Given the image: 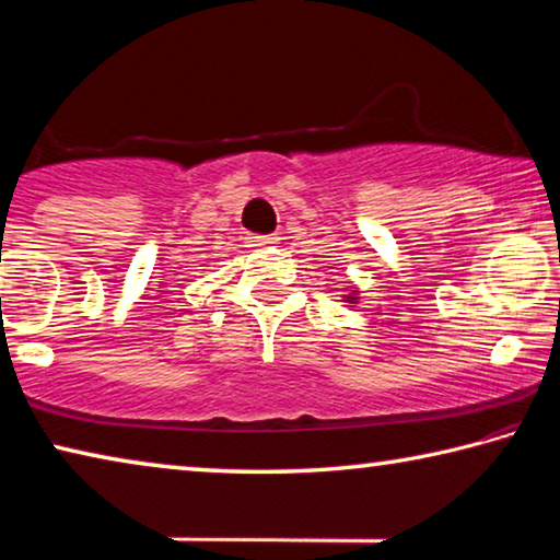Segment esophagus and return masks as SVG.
<instances>
[{
	"instance_id": "34e87169",
	"label": "esophagus",
	"mask_w": 560,
	"mask_h": 560,
	"mask_svg": "<svg viewBox=\"0 0 560 560\" xmlns=\"http://www.w3.org/2000/svg\"><path fill=\"white\" fill-rule=\"evenodd\" d=\"M246 242H249V246H271L279 242L277 234H257V236H246Z\"/></svg>"
}]
</instances>
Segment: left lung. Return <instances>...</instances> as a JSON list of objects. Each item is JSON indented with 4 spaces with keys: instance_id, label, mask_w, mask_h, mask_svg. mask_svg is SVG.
<instances>
[{
    "instance_id": "8db88e82",
    "label": "left lung",
    "mask_w": 560,
    "mask_h": 560,
    "mask_svg": "<svg viewBox=\"0 0 560 560\" xmlns=\"http://www.w3.org/2000/svg\"><path fill=\"white\" fill-rule=\"evenodd\" d=\"M350 303H353V299H350Z\"/></svg>"
}]
</instances>
